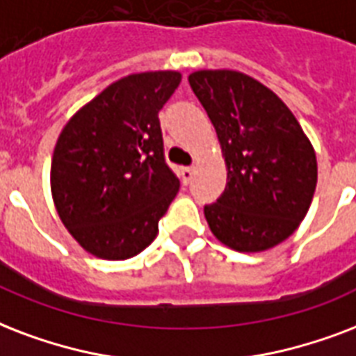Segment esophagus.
I'll return each instance as SVG.
<instances>
[{"instance_id": "34e87169", "label": "esophagus", "mask_w": 356, "mask_h": 356, "mask_svg": "<svg viewBox=\"0 0 356 356\" xmlns=\"http://www.w3.org/2000/svg\"><path fill=\"white\" fill-rule=\"evenodd\" d=\"M193 175H195V169H193V167H184V169L180 170L181 184H184V186H187V184L193 180Z\"/></svg>"}]
</instances>
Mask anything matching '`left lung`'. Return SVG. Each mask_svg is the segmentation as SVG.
<instances>
[{
  "label": "left lung",
  "instance_id": "left-lung-1",
  "mask_svg": "<svg viewBox=\"0 0 356 356\" xmlns=\"http://www.w3.org/2000/svg\"><path fill=\"white\" fill-rule=\"evenodd\" d=\"M189 85L217 131L227 187L204 206L209 230L239 252H261L296 232L312 204L318 161L293 113L236 70H197Z\"/></svg>",
  "mask_w": 356,
  "mask_h": 356
}]
</instances>
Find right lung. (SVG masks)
Instances as JSON below:
<instances>
[{"label":"right lung","instance_id":"obj_1","mask_svg":"<svg viewBox=\"0 0 356 356\" xmlns=\"http://www.w3.org/2000/svg\"><path fill=\"white\" fill-rule=\"evenodd\" d=\"M180 81L176 70L129 74L60 131L49 172L55 209L96 258L128 260L147 249L180 189L165 163L158 118Z\"/></svg>","mask_w":356,"mask_h":356}]
</instances>
